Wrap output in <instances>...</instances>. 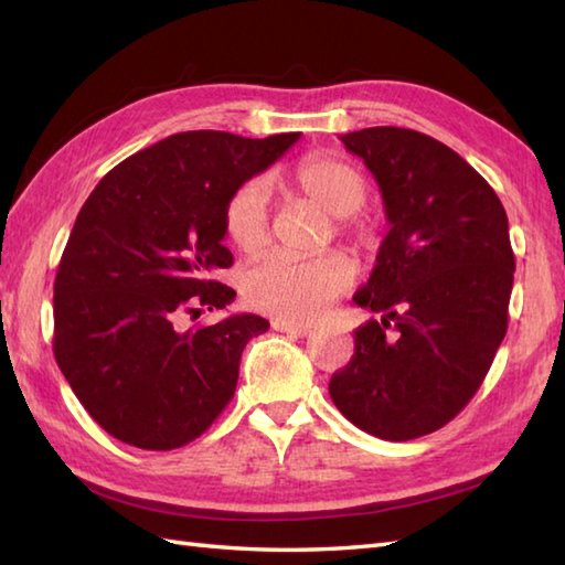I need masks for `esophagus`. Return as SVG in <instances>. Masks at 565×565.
Returning a JSON list of instances; mask_svg holds the SVG:
<instances>
[{"label": "esophagus", "mask_w": 565, "mask_h": 565, "mask_svg": "<svg viewBox=\"0 0 565 565\" xmlns=\"http://www.w3.org/2000/svg\"><path fill=\"white\" fill-rule=\"evenodd\" d=\"M271 326H274V330L296 334V338H310V334H316V328L301 326V322H291V320H274Z\"/></svg>", "instance_id": "34e87169"}]
</instances>
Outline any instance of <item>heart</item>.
Wrapping results in <instances>:
<instances>
[{"label":"heart","mask_w":565,"mask_h":565,"mask_svg":"<svg viewBox=\"0 0 565 565\" xmlns=\"http://www.w3.org/2000/svg\"><path fill=\"white\" fill-rule=\"evenodd\" d=\"M284 184L334 218L354 215L364 206L369 191L364 172L354 162L332 152L308 154L291 172H286ZM267 184L255 179L239 186L227 203V235L243 252H257L267 245ZM342 233L350 235L356 245H369L374 239L371 227L362 223H344ZM352 279V262L342 252H328L313 259L269 255L245 274L243 289L247 301L264 313L306 322L318 318L332 303V298L350 289Z\"/></svg>","instance_id":"1"}]
</instances>
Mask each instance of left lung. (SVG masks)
I'll return each instance as SVG.
<instances>
[{"mask_svg":"<svg viewBox=\"0 0 565 565\" xmlns=\"http://www.w3.org/2000/svg\"><path fill=\"white\" fill-rule=\"evenodd\" d=\"M374 174L388 235L354 303L383 313L354 332L330 398L359 429L407 441L473 398L508 332L514 255L508 213L444 142L376 126L340 136ZM394 322L396 338L385 340Z\"/></svg>","mask_w":565,"mask_h":565,"instance_id":"obj_1","label":"left lung"}]
</instances>
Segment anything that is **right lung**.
<instances>
[{
    "label": "right lung",
    "mask_w": 565,
    "mask_h": 565,
    "mask_svg": "<svg viewBox=\"0 0 565 565\" xmlns=\"http://www.w3.org/2000/svg\"><path fill=\"white\" fill-rule=\"evenodd\" d=\"M298 138L174 134L116 164L84 201L53 286V352L111 437L170 451L231 403L245 344L269 320L237 313L199 330L174 322L233 303L235 291L215 279L233 264L227 203Z\"/></svg>",
    "instance_id": "add662e5"
}]
</instances>
